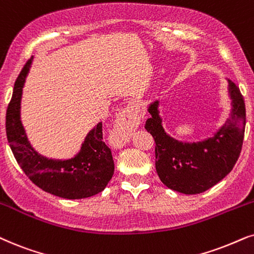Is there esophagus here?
Wrapping results in <instances>:
<instances>
[{"label":"esophagus","instance_id":"34e87169","mask_svg":"<svg viewBox=\"0 0 254 254\" xmlns=\"http://www.w3.org/2000/svg\"><path fill=\"white\" fill-rule=\"evenodd\" d=\"M139 112L133 105H128L118 114L115 120L113 139L118 142H126L131 129L139 124Z\"/></svg>","mask_w":254,"mask_h":254}]
</instances>
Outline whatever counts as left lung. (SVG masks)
Listing matches in <instances>:
<instances>
[{"instance_id":"left-lung-1","label":"left lung","mask_w":254,"mask_h":254,"mask_svg":"<svg viewBox=\"0 0 254 254\" xmlns=\"http://www.w3.org/2000/svg\"><path fill=\"white\" fill-rule=\"evenodd\" d=\"M231 111L212 136L197 142H183L164 130L160 100L148 105L151 117L146 129L155 140V167L164 186L186 195H197L222 181L238 160L242 150L246 111L239 87L228 79Z\"/></svg>"}]
</instances>
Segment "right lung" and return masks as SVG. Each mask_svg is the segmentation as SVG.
Instances as JSON below:
<instances>
[{
  "instance_id": "1",
  "label": "right lung",
  "mask_w": 254,
  "mask_h": 254,
  "mask_svg": "<svg viewBox=\"0 0 254 254\" xmlns=\"http://www.w3.org/2000/svg\"><path fill=\"white\" fill-rule=\"evenodd\" d=\"M34 57L26 62L16 79L6 110L5 129L16 161L25 175L42 190L66 199L97 195L106 188L114 174L112 151L103 141V125L88 131L80 150L71 159H49L39 154L28 139L21 120V101L26 77Z\"/></svg>"
}]
</instances>
